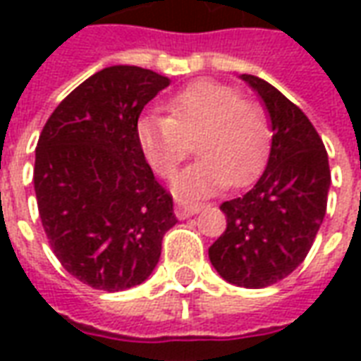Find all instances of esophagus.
I'll list each match as a JSON object with an SVG mask.
<instances>
[{
	"label": "esophagus",
	"mask_w": 361,
	"mask_h": 361,
	"mask_svg": "<svg viewBox=\"0 0 361 361\" xmlns=\"http://www.w3.org/2000/svg\"><path fill=\"white\" fill-rule=\"evenodd\" d=\"M203 209V204L199 203H185V201H178L176 203V216L180 220H185L189 216H193L197 212Z\"/></svg>",
	"instance_id": "34e87169"
}]
</instances>
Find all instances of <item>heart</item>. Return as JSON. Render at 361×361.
Wrapping results in <instances>:
<instances>
[{"instance_id":"obj_1","label":"heart","mask_w":361,"mask_h":361,"mask_svg":"<svg viewBox=\"0 0 361 361\" xmlns=\"http://www.w3.org/2000/svg\"><path fill=\"white\" fill-rule=\"evenodd\" d=\"M164 114H142L135 135L147 162L162 178H172L197 139L199 160L176 180L181 197H204L243 185L265 164L271 129L263 108L228 85L197 81L168 100Z\"/></svg>"}]
</instances>
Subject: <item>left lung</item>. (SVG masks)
<instances>
[{
	"label": "left lung",
	"mask_w": 361,
	"mask_h": 361,
	"mask_svg": "<svg viewBox=\"0 0 361 361\" xmlns=\"http://www.w3.org/2000/svg\"><path fill=\"white\" fill-rule=\"evenodd\" d=\"M240 79L257 92L271 119L269 162L257 183L220 204L226 230L209 247L222 279L265 288L302 265L323 224L331 188L329 157L307 116L255 75Z\"/></svg>",
	"instance_id": "1"
}]
</instances>
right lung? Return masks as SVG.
<instances>
[{
  "instance_id": "1",
  "label": "right lung",
  "mask_w": 361,
  "mask_h": 361,
  "mask_svg": "<svg viewBox=\"0 0 361 361\" xmlns=\"http://www.w3.org/2000/svg\"><path fill=\"white\" fill-rule=\"evenodd\" d=\"M168 85L150 69L106 67L59 104L38 139L44 232L63 269L96 290L145 282L178 222L135 135L142 108Z\"/></svg>"
}]
</instances>
